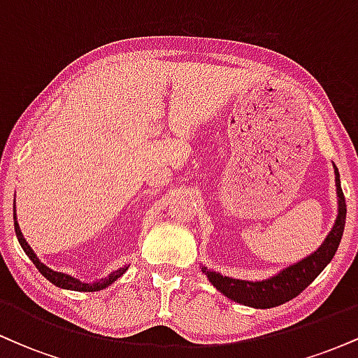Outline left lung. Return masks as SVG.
Wrapping results in <instances>:
<instances>
[{"label":"left lung","instance_id":"8db88e82","mask_svg":"<svg viewBox=\"0 0 358 358\" xmlns=\"http://www.w3.org/2000/svg\"><path fill=\"white\" fill-rule=\"evenodd\" d=\"M335 183L336 193H338V217H336L331 232L328 234L323 244L311 256L305 257L303 261L296 262V264L289 266V268L281 271L278 276L266 279V281H241V279L222 276V274H217L213 271H208L207 268H202L205 276L208 278V281L222 294L231 298L232 301H237L245 306L262 308V310L264 308L279 306L282 303L289 301V299L296 298L327 268V264L334 259L336 249H338L340 241H342L345 219H347V203H345L342 187H340V175L336 166Z\"/></svg>","mask_w":358,"mask_h":358}]
</instances>
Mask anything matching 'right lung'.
<instances>
[{
    "label": "right lung",
    "mask_w": 358,
    "mask_h": 358,
    "mask_svg": "<svg viewBox=\"0 0 358 358\" xmlns=\"http://www.w3.org/2000/svg\"><path fill=\"white\" fill-rule=\"evenodd\" d=\"M13 208H16V207H13ZM13 219H15V232H16V237H18V242H20V245H22L24 252H27V256L31 259V262H34V264H35V268L38 269L40 273H42L43 276L47 278L48 281H50V282H53V285H55V286H59V287H64V289L85 291V293H92V291H101V289H104V287H108L109 285H113V282L116 281L117 278H121L122 274L126 273L127 266H126V268H121V269L114 271V273H110L108 278L101 279V281H97V282H92V285H89V282H80L79 279H76V278L69 276V274H64V273H57V271H52L50 268H47V266L42 264V262L38 261V257H36V254L34 252V249H31L30 245H28V242L24 241L23 234H22V231H20V225H18V222H16V213H13Z\"/></svg>",
    "instance_id": "obj_1"
}]
</instances>
